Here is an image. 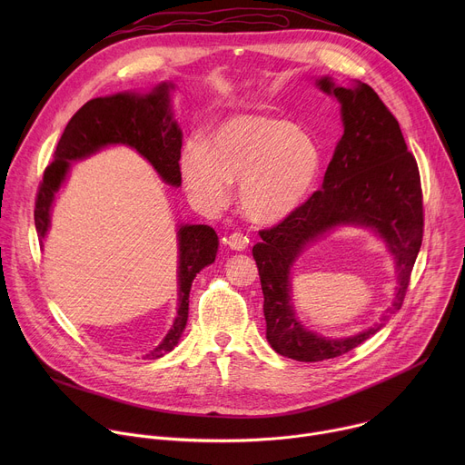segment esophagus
Returning <instances> with one entry per match:
<instances>
[{"mask_svg": "<svg viewBox=\"0 0 465 465\" xmlns=\"http://www.w3.org/2000/svg\"><path fill=\"white\" fill-rule=\"evenodd\" d=\"M228 246L235 252H242L246 246H248V239L242 235V233H232L228 239H226Z\"/></svg>", "mask_w": 465, "mask_h": 465, "instance_id": "1", "label": "esophagus"}]
</instances>
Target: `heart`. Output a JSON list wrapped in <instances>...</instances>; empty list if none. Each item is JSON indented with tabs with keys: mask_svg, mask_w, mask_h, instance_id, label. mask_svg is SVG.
<instances>
[{
	"mask_svg": "<svg viewBox=\"0 0 465 465\" xmlns=\"http://www.w3.org/2000/svg\"><path fill=\"white\" fill-rule=\"evenodd\" d=\"M180 167L187 189L206 206H223L230 183H241L244 217L274 226L294 215L314 191L322 149L287 119L246 114L223 121L208 147L187 145Z\"/></svg>",
	"mask_w": 465,
	"mask_h": 465,
	"instance_id": "1",
	"label": "heart"
}]
</instances>
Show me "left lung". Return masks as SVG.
Listing matches in <instances>:
<instances>
[{
	"instance_id": "obj_1",
	"label": "left lung",
	"mask_w": 465,
	"mask_h": 465,
	"mask_svg": "<svg viewBox=\"0 0 465 465\" xmlns=\"http://www.w3.org/2000/svg\"><path fill=\"white\" fill-rule=\"evenodd\" d=\"M316 86L339 101L344 134L322 189L287 221L261 230V242L252 248L264 298L267 341L276 353L302 362L341 357L384 327L403 305L423 239L420 171L400 123L373 88L361 81L344 88L331 77H320ZM342 225L371 229L385 241L394 255L398 287L377 324L353 338L329 340L299 322L292 305L290 271L307 247Z\"/></svg>"
}]
</instances>
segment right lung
Here are the masks:
<instances>
[{
  "mask_svg": "<svg viewBox=\"0 0 465 465\" xmlns=\"http://www.w3.org/2000/svg\"><path fill=\"white\" fill-rule=\"evenodd\" d=\"M174 84L160 83L147 94L121 92L88 101L64 128L53 163L45 167L35 206V226L40 244L51 226L56 193L72 171V162L94 156L104 147L124 145L142 154L160 178L178 187L182 128L174 119L171 92ZM178 239V311L169 333L143 359H160L174 350L187 323L191 283L215 261L219 237L208 224H180Z\"/></svg>",
  "mask_w": 465,
  "mask_h": 465,
  "instance_id": "right-lung-1",
  "label": "right lung"
}]
</instances>
